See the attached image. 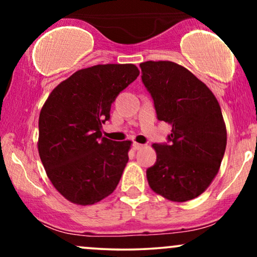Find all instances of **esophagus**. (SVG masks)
Listing matches in <instances>:
<instances>
[{
	"label": "esophagus",
	"instance_id": "1",
	"mask_svg": "<svg viewBox=\"0 0 257 257\" xmlns=\"http://www.w3.org/2000/svg\"><path fill=\"white\" fill-rule=\"evenodd\" d=\"M133 147H134V150H140V149H143V147H144V145H143V144L133 143Z\"/></svg>",
	"mask_w": 257,
	"mask_h": 257
}]
</instances>
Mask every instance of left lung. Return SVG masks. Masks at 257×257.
I'll use <instances>...</instances> for the list:
<instances>
[{
  "label": "left lung",
  "mask_w": 257,
  "mask_h": 257,
  "mask_svg": "<svg viewBox=\"0 0 257 257\" xmlns=\"http://www.w3.org/2000/svg\"><path fill=\"white\" fill-rule=\"evenodd\" d=\"M159 120L169 123L167 143L153 144L157 161L146 170L150 187L173 202L198 197L215 178L227 144L216 98L193 73L172 61L140 64Z\"/></svg>",
  "instance_id": "8db88e82"
}]
</instances>
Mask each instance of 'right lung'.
Listing matches in <instances>:
<instances>
[{
  "instance_id": "obj_1",
  "label": "right lung",
  "mask_w": 257,
  "mask_h": 257,
  "mask_svg": "<svg viewBox=\"0 0 257 257\" xmlns=\"http://www.w3.org/2000/svg\"><path fill=\"white\" fill-rule=\"evenodd\" d=\"M139 76L133 64L95 65L61 82L38 119V153L53 186L70 202L90 205L114 191L132 141L102 138L111 105Z\"/></svg>"
}]
</instances>
